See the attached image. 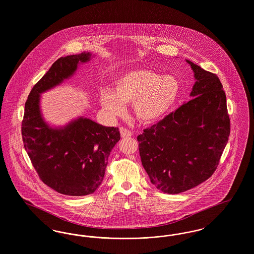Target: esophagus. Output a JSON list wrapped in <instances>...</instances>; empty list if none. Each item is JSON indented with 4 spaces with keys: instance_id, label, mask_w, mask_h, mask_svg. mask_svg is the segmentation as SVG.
<instances>
[{
    "instance_id": "obj_1",
    "label": "esophagus",
    "mask_w": 254,
    "mask_h": 254,
    "mask_svg": "<svg viewBox=\"0 0 254 254\" xmlns=\"http://www.w3.org/2000/svg\"><path fill=\"white\" fill-rule=\"evenodd\" d=\"M120 133H121L122 138H127V137H131L133 134L131 131L127 130V128H124V127H120Z\"/></svg>"
}]
</instances>
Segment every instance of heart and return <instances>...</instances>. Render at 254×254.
<instances>
[{
  "label": "heart",
  "mask_w": 254,
  "mask_h": 254,
  "mask_svg": "<svg viewBox=\"0 0 254 254\" xmlns=\"http://www.w3.org/2000/svg\"><path fill=\"white\" fill-rule=\"evenodd\" d=\"M180 90L178 80L172 75H160L146 68L121 73L113 83V90L101 91V104L112 116H121L125 104L132 103L133 114L144 124L161 119L175 103Z\"/></svg>",
  "instance_id": "obj_1"
}]
</instances>
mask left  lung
Masks as SVG:
<instances>
[{"mask_svg": "<svg viewBox=\"0 0 254 254\" xmlns=\"http://www.w3.org/2000/svg\"><path fill=\"white\" fill-rule=\"evenodd\" d=\"M191 100L137 137L142 165L159 190L178 194L207 180L229 141L227 98L217 75L187 60Z\"/></svg>", "mask_w": 254, "mask_h": 254, "instance_id": "obj_1", "label": "left lung"}]
</instances>
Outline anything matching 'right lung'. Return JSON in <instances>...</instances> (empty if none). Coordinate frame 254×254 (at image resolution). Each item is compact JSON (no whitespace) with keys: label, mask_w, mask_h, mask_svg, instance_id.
<instances>
[{"label":"right lung","mask_w":254,"mask_h":254,"mask_svg":"<svg viewBox=\"0 0 254 254\" xmlns=\"http://www.w3.org/2000/svg\"><path fill=\"white\" fill-rule=\"evenodd\" d=\"M91 58L90 52L61 57L33 86L24 105V149L40 179L57 192L70 196L93 193L101 186L111 149L120 140L118 127L79 117L51 127L40 109L41 93L59 85Z\"/></svg>","instance_id":"1"}]
</instances>
